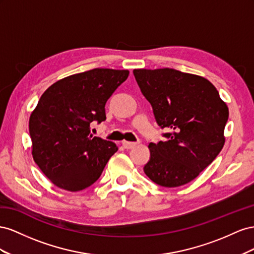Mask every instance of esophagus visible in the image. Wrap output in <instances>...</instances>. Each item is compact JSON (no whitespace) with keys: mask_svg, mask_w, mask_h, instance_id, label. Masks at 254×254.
<instances>
[{"mask_svg":"<svg viewBox=\"0 0 254 254\" xmlns=\"http://www.w3.org/2000/svg\"><path fill=\"white\" fill-rule=\"evenodd\" d=\"M136 144H137L136 142H131V141H127V140L122 141V146L125 147L126 149H132L136 146Z\"/></svg>","mask_w":254,"mask_h":254,"instance_id":"esophagus-1","label":"esophagus"}]
</instances>
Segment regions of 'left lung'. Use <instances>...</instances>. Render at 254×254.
Segmentation results:
<instances>
[{
    "label": "left lung",
    "instance_id": "left-lung-1",
    "mask_svg": "<svg viewBox=\"0 0 254 254\" xmlns=\"http://www.w3.org/2000/svg\"><path fill=\"white\" fill-rule=\"evenodd\" d=\"M156 122L168 140L150 142L147 177L163 187L190 183L223 148L229 108L216 87L200 75L175 69H134Z\"/></svg>",
    "mask_w": 254,
    "mask_h": 254
}]
</instances>
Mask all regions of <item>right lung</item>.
<instances>
[{"mask_svg":"<svg viewBox=\"0 0 254 254\" xmlns=\"http://www.w3.org/2000/svg\"><path fill=\"white\" fill-rule=\"evenodd\" d=\"M128 70L96 68L64 77L42 93L30 117L32 155L51 182L79 191L100 178L116 143L92 136L89 126L106 119L105 103Z\"/></svg>","mask_w":254,"mask_h":254,"instance_id":"add662e5","label":"right lung"}]
</instances>
